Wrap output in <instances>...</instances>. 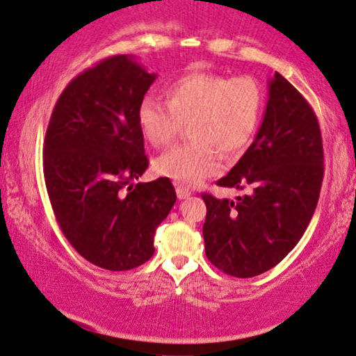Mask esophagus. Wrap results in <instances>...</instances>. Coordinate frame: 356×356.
<instances>
[{
    "label": "esophagus",
    "mask_w": 356,
    "mask_h": 356,
    "mask_svg": "<svg viewBox=\"0 0 356 356\" xmlns=\"http://www.w3.org/2000/svg\"><path fill=\"white\" fill-rule=\"evenodd\" d=\"M176 192H177V198L179 200H185V198H188L190 195H192V190L187 188V187H184V185H177Z\"/></svg>",
    "instance_id": "obj_1"
}]
</instances>
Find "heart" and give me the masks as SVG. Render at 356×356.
Returning <instances> with one entry per match:
<instances>
[{
	"label": "heart",
	"mask_w": 356,
	"mask_h": 356,
	"mask_svg": "<svg viewBox=\"0 0 356 356\" xmlns=\"http://www.w3.org/2000/svg\"><path fill=\"white\" fill-rule=\"evenodd\" d=\"M166 102L143 97L137 108L140 132L154 147H166L190 122L192 142L176 145L154 159V172L193 185L242 153L252 142L264 109L263 87L254 77L188 72L168 85Z\"/></svg>",
	"instance_id": "heart-1"
}]
</instances>
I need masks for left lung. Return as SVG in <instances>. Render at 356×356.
Instances as JSON below:
<instances>
[{
	"instance_id": "8db88e82",
	"label": "left lung",
	"mask_w": 356,
	"mask_h": 356,
	"mask_svg": "<svg viewBox=\"0 0 356 356\" xmlns=\"http://www.w3.org/2000/svg\"><path fill=\"white\" fill-rule=\"evenodd\" d=\"M261 126L218 185L248 190L235 200L203 193L204 253L234 277L276 266L312 221L324 176L321 130L307 99L279 72L268 83Z\"/></svg>"
}]
</instances>
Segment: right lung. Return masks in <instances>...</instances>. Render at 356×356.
Here are the masks:
<instances>
[{
    "mask_svg": "<svg viewBox=\"0 0 356 356\" xmlns=\"http://www.w3.org/2000/svg\"><path fill=\"white\" fill-rule=\"evenodd\" d=\"M154 80L130 54L104 59L67 85L44 137V182L59 227L108 271L153 257L154 232L177 200L168 177L134 185L148 168L137 108Z\"/></svg>",
    "mask_w": 356,
    "mask_h": 356,
    "instance_id": "add662e5",
    "label": "right lung"
}]
</instances>
